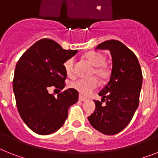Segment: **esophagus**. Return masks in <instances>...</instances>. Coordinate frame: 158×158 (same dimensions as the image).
I'll list each match as a JSON object with an SVG mask.
<instances>
[{
	"label": "esophagus",
	"mask_w": 158,
	"mask_h": 158,
	"mask_svg": "<svg viewBox=\"0 0 158 158\" xmlns=\"http://www.w3.org/2000/svg\"><path fill=\"white\" fill-rule=\"evenodd\" d=\"M79 100L81 101H88V98H86V97H83V96H81V95H79Z\"/></svg>",
	"instance_id": "obj_1"
}]
</instances>
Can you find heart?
Returning <instances> with one entry per match:
<instances>
[{
    "label": "heart",
    "instance_id": "obj_1",
    "mask_svg": "<svg viewBox=\"0 0 158 158\" xmlns=\"http://www.w3.org/2000/svg\"><path fill=\"white\" fill-rule=\"evenodd\" d=\"M85 59L94 66L91 75L96 76L101 80L106 79L110 75V70L106 66V57L102 53L98 52H89L84 56ZM64 69L66 75L69 77H73L75 74V60L74 58L67 59L64 62ZM98 85L96 78L90 79H79L74 80L70 83V87L73 89L79 92L80 94L88 95L90 94Z\"/></svg>",
    "mask_w": 158,
    "mask_h": 158
}]
</instances>
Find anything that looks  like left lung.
Returning <instances> with one entry per match:
<instances>
[{
    "label": "left lung",
    "instance_id": "8db88e82",
    "mask_svg": "<svg viewBox=\"0 0 158 158\" xmlns=\"http://www.w3.org/2000/svg\"><path fill=\"white\" fill-rule=\"evenodd\" d=\"M96 49L110 51L112 71L109 83L99 92L101 101H94L96 109L88 121L96 130L111 135L123 130L134 116L139 106L143 76L136 56L122 42L107 40Z\"/></svg>",
    "mask_w": 158,
    "mask_h": 158
}]
</instances>
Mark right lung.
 <instances>
[{
    "mask_svg": "<svg viewBox=\"0 0 158 158\" xmlns=\"http://www.w3.org/2000/svg\"><path fill=\"white\" fill-rule=\"evenodd\" d=\"M78 50H65L54 40L42 39L31 46L17 62L13 89L22 119L35 133L48 135L62 127L68 109L78 101L79 92L69 88L55 97L52 86L62 90L66 73L64 62ZM60 91V90H59Z\"/></svg>",
    "mask_w": 158,
    "mask_h": 158,
    "instance_id": "add662e5",
    "label": "right lung"
}]
</instances>
